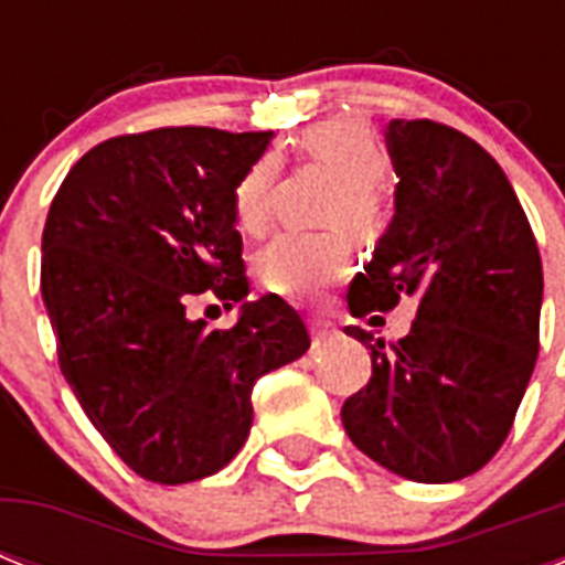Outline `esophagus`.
I'll return each instance as SVG.
<instances>
[{
  "label": "esophagus",
  "instance_id": "obj_1",
  "mask_svg": "<svg viewBox=\"0 0 565 565\" xmlns=\"http://www.w3.org/2000/svg\"><path fill=\"white\" fill-rule=\"evenodd\" d=\"M310 334H313V340H317V343H322V340H328V337H334L337 331H334V326L328 322V319L313 317L310 319Z\"/></svg>",
  "mask_w": 565,
  "mask_h": 565
}]
</instances>
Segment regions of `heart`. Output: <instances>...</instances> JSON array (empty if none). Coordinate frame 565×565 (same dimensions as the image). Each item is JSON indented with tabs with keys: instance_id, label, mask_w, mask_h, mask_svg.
<instances>
[{
	"instance_id": "obj_1",
	"label": "heart",
	"mask_w": 565,
	"mask_h": 565,
	"mask_svg": "<svg viewBox=\"0 0 565 565\" xmlns=\"http://www.w3.org/2000/svg\"><path fill=\"white\" fill-rule=\"evenodd\" d=\"M301 149L343 179V188L331 207V222H345L358 234H372L377 225L375 184L386 172V154L377 143L375 131L358 119H328L305 131ZM273 158H260L239 179L234 190V222L239 231L246 234L264 231L273 204ZM349 266H352V239L343 228L322 231V234L287 231L257 257L260 284L269 292L292 301L317 299L328 284L349 273Z\"/></svg>"
}]
</instances>
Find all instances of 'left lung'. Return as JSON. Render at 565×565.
Listing matches in <instances>:
<instances>
[{"mask_svg": "<svg viewBox=\"0 0 565 565\" xmlns=\"http://www.w3.org/2000/svg\"><path fill=\"white\" fill-rule=\"evenodd\" d=\"M395 213L349 287L352 317L419 310L411 334L372 349V377L345 398V434L407 481L478 472L508 439L540 352L543 260L508 175L472 137L430 119H393ZM377 319V317H372Z\"/></svg>", "mask_w": 565, "mask_h": 565, "instance_id": "obj_1", "label": "left lung"}]
</instances>
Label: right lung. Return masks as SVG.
<instances>
[{
    "label": "right lung",
    "mask_w": 565,
    "mask_h": 565,
    "mask_svg": "<svg viewBox=\"0 0 565 565\" xmlns=\"http://www.w3.org/2000/svg\"><path fill=\"white\" fill-rule=\"evenodd\" d=\"M269 140L199 126L110 137L66 172L49 207L40 292L61 372L146 481L228 466L252 430L257 377L310 349L287 301H246L234 190ZM204 289L244 301L234 329L186 317Z\"/></svg>",
    "instance_id": "1"
}]
</instances>
